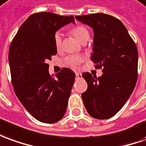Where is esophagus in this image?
Masks as SVG:
<instances>
[{
  "instance_id": "esophagus-1",
  "label": "esophagus",
  "mask_w": 146,
  "mask_h": 146,
  "mask_svg": "<svg viewBox=\"0 0 146 146\" xmlns=\"http://www.w3.org/2000/svg\"><path fill=\"white\" fill-rule=\"evenodd\" d=\"M75 76H76V79H81L82 78V74L79 73V72H75Z\"/></svg>"
}]
</instances>
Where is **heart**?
<instances>
[{
    "label": "heart",
    "mask_w": 146,
    "mask_h": 146,
    "mask_svg": "<svg viewBox=\"0 0 146 146\" xmlns=\"http://www.w3.org/2000/svg\"><path fill=\"white\" fill-rule=\"evenodd\" d=\"M70 32L74 36L76 37L83 44L86 43L90 36L89 29L83 25H76L75 27L71 29ZM53 40H54V44H55L56 48L58 50H60V48H62V44H63V34L60 31H56V33H54ZM63 61L67 66L75 68L83 62V57L79 55H68L64 58Z\"/></svg>",
    "instance_id": "1"
}]
</instances>
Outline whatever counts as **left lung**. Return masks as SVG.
I'll return each instance as SVG.
<instances>
[{
    "instance_id": "1",
    "label": "left lung",
    "mask_w": 146,
    "mask_h": 146,
    "mask_svg": "<svg viewBox=\"0 0 146 146\" xmlns=\"http://www.w3.org/2000/svg\"><path fill=\"white\" fill-rule=\"evenodd\" d=\"M75 18L94 29L90 60L102 76L83 74L87 90L82 94L83 104L91 117L108 119L125 105L137 80V49L127 29L117 18L94 13Z\"/></svg>"
}]
</instances>
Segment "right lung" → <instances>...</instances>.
<instances>
[{
  "label": "right lung",
  "instance_id": "1",
  "mask_svg": "<svg viewBox=\"0 0 146 146\" xmlns=\"http://www.w3.org/2000/svg\"><path fill=\"white\" fill-rule=\"evenodd\" d=\"M74 17L41 12L31 15L20 27L9 52L15 94L29 113L44 123L60 121L66 113L75 74L63 67L53 77L47 62L56 56L53 36Z\"/></svg>",
  "mask_w": 146,
  "mask_h": 146
}]
</instances>
